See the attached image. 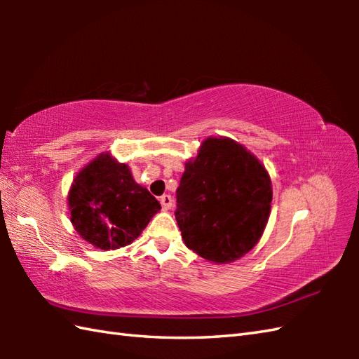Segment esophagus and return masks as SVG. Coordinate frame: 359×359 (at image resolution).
<instances>
[{
    "label": "esophagus",
    "instance_id": "esophagus-1",
    "mask_svg": "<svg viewBox=\"0 0 359 359\" xmlns=\"http://www.w3.org/2000/svg\"><path fill=\"white\" fill-rule=\"evenodd\" d=\"M172 197L170 194H163L162 197H160V203H162V207L165 210H170L172 207Z\"/></svg>",
    "mask_w": 359,
    "mask_h": 359
}]
</instances>
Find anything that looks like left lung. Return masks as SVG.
I'll list each match as a JSON object with an SVG mask.
<instances>
[{
  "instance_id": "obj_1",
  "label": "left lung",
  "mask_w": 359,
  "mask_h": 359,
  "mask_svg": "<svg viewBox=\"0 0 359 359\" xmlns=\"http://www.w3.org/2000/svg\"><path fill=\"white\" fill-rule=\"evenodd\" d=\"M175 197L185 245L207 261L225 264L261 239L273 191L269 172L250 151L226 137H210L185 165Z\"/></svg>"
}]
</instances>
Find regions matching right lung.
<instances>
[{
	"mask_svg": "<svg viewBox=\"0 0 359 359\" xmlns=\"http://www.w3.org/2000/svg\"><path fill=\"white\" fill-rule=\"evenodd\" d=\"M71 220L83 239L102 250L129 245L160 203L135 184L128 165L100 154L77 174L69 191Z\"/></svg>",
	"mask_w": 359,
	"mask_h": 359,
	"instance_id": "1",
	"label": "right lung"
}]
</instances>
